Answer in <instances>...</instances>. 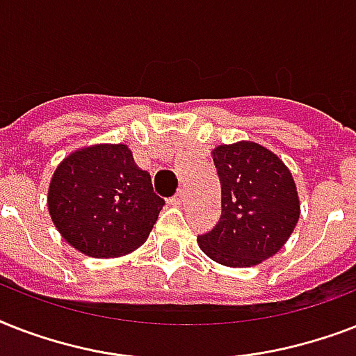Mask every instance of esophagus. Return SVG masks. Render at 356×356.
<instances>
[{
  "instance_id": "34e87169",
  "label": "esophagus",
  "mask_w": 356,
  "mask_h": 356,
  "mask_svg": "<svg viewBox=\"0 0 356 356\" xmlns=\"http://www.w3.org/2000/svg\"><path fill=\"white\" fill-rule=\"evenodd\" d=\"M170 201H172L173 205H183V201H184V192H183V190H177V194L173 195V197Z\"/></svg>"
}]
</instances>
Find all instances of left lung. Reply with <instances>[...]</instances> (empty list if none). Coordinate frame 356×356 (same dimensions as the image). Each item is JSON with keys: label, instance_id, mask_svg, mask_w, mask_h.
<instances>
[{"label": "left lung", "instance_id": "left-lung-1", "mask_svg": "<svg viewBox=\"0 0 356 356\" xmlns=\"http://www.w3.org/2000/svg\"><path fill=\"white\" fill-rule=\"evenodd\" d=\"M222 184V216L200 234L201 251L223 266L248 268L284 245L299 220L292 173L279 156L253 142L212 151Z\"/></svg>", "mask_w": 356, "mask_h": 356}]
</instances>
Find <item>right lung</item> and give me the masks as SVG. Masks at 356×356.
Listing matches in <instances>:
<instances>
[{
	"label": "right lung",
	"instance_id": "add662e5",
	"mask_svg": "<svg viewBox=\"0 0 356 356\" xmlns=\"http://www.w3.org/2000/svg\"><path fill=\"white\" fill-rule=\"evenodd\" d=\"M49 214L81 253L108 259L147 240L164 200L140 170L127 145H94L60 162L49 184Z\"/></svg>",
	"mask_w": 356,
	"mask_h": 356
}]
</instances>
